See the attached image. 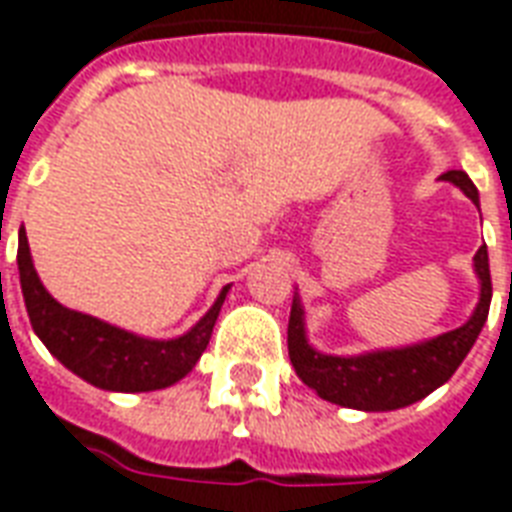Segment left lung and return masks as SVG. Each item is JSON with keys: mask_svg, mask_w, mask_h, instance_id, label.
Wrapping results in <instances>:
<instances>
[{"mask_svg": "<svg viewBox=\"0 0 512 512\" xmlns=\"http://www.w3.org/2000/svg\"><path fill=\"white\" fill-rule=\"evenodd\" d=\"M442 181L456 184L475 206L480 195L464 170L442 173ZM475 274L480 279V301L467 323L456 331L439 333L434 339L393 347V350L361 352V355H325L314 350L306 339L304 306L293 295L290 323H287V350L295 374L320 399L363 412H391L426 399L431 391L453 377L472 344L483 331L491 306V271H488L486 244L475 252Z\"/></svg>", "mask_w": 512, "mask_h": 512, "instance_id": "obj_1", "label": "left lung"}]
</instances>
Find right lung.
I'll use <instances>...</instances> for the list:
<instances>
[{
	"label": "right lung",
	"mask_w": 512,
	"mask_h": 512,
	"mask_svg": "<svg viewBox=\"0 0 512 512\" xmlns=\"http://www.w3.org/2000/svg\"><path fill=\"white\" fill-rule=\"evenodd\" d=\"M18 274L29 323L48 352L94 388L119 393L160 391L187 377L208 347L230 290V285L222 287L214 306L184 336L146 339L59 304L34 271L24 230L18 233Z\"/></svg>",
	"instance_id": "add662e5"
}]
</instances>
